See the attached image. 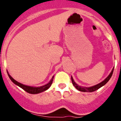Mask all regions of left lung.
Masks as SVG:
<instances>
[{
  "instance_id": "obj_1",
  "label": "left lung",
  "mask_w": 121,
  "mask_h": 121,
  "mask_svg": "<svg viewBox=\"0 0 121 121\" xmlns=\"http://www.w3.org/2000/svg\"><path fill=\"white\" fill-rule=\"evenodd\" d=\"M113 69H114V67L112 68V69L111 72L110 73V74H109L108 77L105 79L104 81H102V82H101L100 83H99L98 84L95 85H94V86H90V87H84V86H80L79 85H78L76 82L74 81V80H73V78L71 76V81H72V83H73V85L75 87V88L77 89L78 91H81V92H93V91H96V90H98L99 88H100L101 87H102V86H104V85H105L107 82H108L110 78H111L112 75L113 74Z\"/></svg>"
}]
</instances>
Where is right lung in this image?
Returning <instances> with one entry per match:
<instances>
[{
    "mask_svg": "<svg viewBox=\"0 0 121 121\" xmlns=\"http://www.w3.org/2000/svg\"><path fill=\"white\" fill-rule=\"evenodd\" d=\"M8 73V72H7ZM9 77L11 81L13 82L14 84H16V85L19 86V87H20L21 88H22L23 90H24V91H26L28 93L31 94H39L41 93V92H44V91H46V90H48L50 87L52 85V82H53L54 76H53L52 78L51 79L50 81H49L48 83H47L46 85H44L43 86H28V85H24V84L20 83V82H17V81H16L14 79H13L12 77L10 75V74L8 73Z\"/></svg>",
    "mask_w": 121,
    "mask_h": 121,
    "instance_id": "obj_1",
    "label": "right lung"
}]
</instances>
